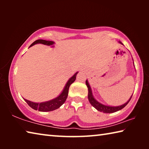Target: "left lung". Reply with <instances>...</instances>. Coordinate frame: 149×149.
<instances>
[{"mask_svg": "<svg viewBox=\"0 0 149 149\" xmlns=\"http://www.w3.org/2000/svg\"><path fill=\"white\" fill-rule=\"evenodd\" d=\"M120 42L122 45H123L121 42ZM133 64H134V62H133ZM85 83H86V85L88 88V99H89V101L91 103V104L93 107L95 108L97 110H99V112H102L104 113H109L110 114V113H113V112H117L118 110H122V108H124L125 106L128 104V102H130V100L132 97H132H130V99H129V100L126 102L125 104H123L121 106H118V107H110V106L102 104L99 102H98L97 100L95 99L94 97H93L91 88L89 84L88 83L87 79L86 80V82Z\"/></svg>", "mask_w": 149, "mask_h": 149, "instance_id": "1", "label": "left lung"}]
</instances>
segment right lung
<instances>
[{"label": "right lung", "instance_id": "add662e5", "mask_svg": "<svg viewBox=\"0 0 149 149\" xmlns=\"http://www.w3.org/2000/svg\"><path fill=\"white\" fill-rule=\"evenodd\" d=\"M37 43H41L43 45H49H49H54V42L50 41H46V40H42V39H38L33 42V43L30 45V47L33 46L34 45L37 44ZM77 73L78 72H76L71 78H70V79L68 81L67 84H65V86L64 87V89H63L62 92L60 93V95L58 96V97H57L54 99L50 100L49 101L40 102V103L33 102L29 101V100H26L25 99H24L25 100V101L27 103V104H28L30 107L32 108L33 109L41 111V112H50V111H52V110L58 109V108H60L63 104H64L65 101V100H66L68 95L69 87L70 86V85L75 81V79H76V75L77 74Z\"/></svg>", "mask_w": 149, "mask_h": 149}]
</instances>
